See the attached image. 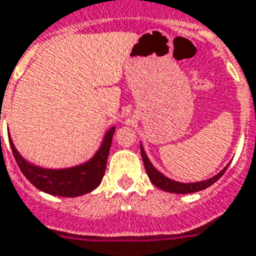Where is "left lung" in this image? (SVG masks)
Wrapping results in <instances>:
<instances>
[{
    "mask_svg": "<svg viewBox=\"0 0 256 256\" xmlns=\"http://www.w3.org/2000/svg\"><path fill=\"white\" fill-rule=\"evenodd\" d=\"M141 156H142L144 166H145L148 176H149V179H150L153 184L158 187V188H162V190L168 191V192H175V194H190V192H196V191L205 190V188H208V187L212 186L213 183L218 180L220 178L224 175L226 168H228V166H226L220 174L214 175L213 178H210L208 180L196 182V183H180V182L172 180L170 178L162 175V172L157 171L156 168L152 166V162H149V158H148L146 153L144 150L142 145H141Z\"/></svg>",
    "mask_w": 256,
    "mask_h": 256,
    "instance_id": "8db88e82",
    "label": "left lung"
}]
</instances>
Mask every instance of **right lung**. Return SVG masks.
I'll return each instance as SVG.
<instances>
[{
  "label": "right lung",
  "mask_w": 256,
  "mask_h": 256,
  "mask_svg": "<svg viewBox=\"0 0 256 256\" xmlns=\"http://www.w3.org/2000/svg\"><path fill=\"white\" fill-rule=\"evenodd\" d=\"M114 132L115 128H111L106 133L102 146L90 162L64 170H47L34 166L17 152L12 140H9V144L17 166L34 186L51 196L73 198L90 192L102 183L107 166L110 146L112 142Z\"/></svg>",
  "instance_id": "add662e5"
}]
</instances>
